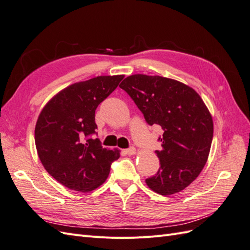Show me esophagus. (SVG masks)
Instances as JSON below:
<instances>
[{
    "instance_id": "34e87169",
    "label": "esophagus",
    "mask_w": 250,
    "mask_h": 250,
    "mask_svg": "<svg viewBox=\"0 0 250 250\" xmlns=\"http://www.w3.org/2000/svg\"><path fill=\"white\" fill-rule=\"evenodd\" d=\"M125 152H126V154H128V155H133V154H135V152H137V150H135L134 147H130V148L126 149Z\"/></svg>"
}]
</instances>
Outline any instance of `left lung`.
<instances>
[{"instance_id": "1", "label": "left lung", "mask_w": 250, "mask_h": 250, "mask_svg": "<svg viewBox=\"0 0 250 250\" xmlns=\"http://www.w3.org/2000/svg\"><path fill=\"white\" fill-rule=\"evenodd\" d=\"M124 89L146 122L158 125L162 149L155 153L161 167L146 179L147 186L164 196L183 191L206 165L214 133L210 113L195 90L179 81L137 74L125 78Z\"/></svg>"}]
</instances>
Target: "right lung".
Segmentation results:
<instances>
[{"label": "right lung", "mask_w": 250, "mask_h": 250, "mask_svg": "<svg viewBox=\"0 0 250 250\" xmlns=\"http://www.w3.org/2000/svg\"><path fill=\"white\" fill-rule=\"evenodd\" d=\"M123 75L74 83L47 103L37 119L35 145L47 172L59 184L79 192L93 191L106 180L118 150L102 147L95 111L117 88Z\"/></svg>", "instance_id": "1"}]
</instances>
